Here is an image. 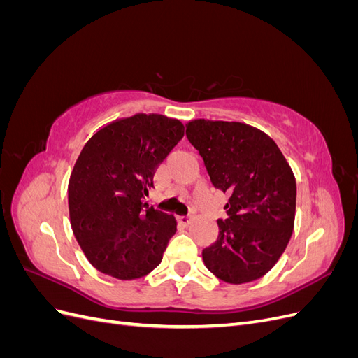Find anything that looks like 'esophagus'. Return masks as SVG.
<instances>
[{"label":"esophagus","instance_id":"1","mask_svg":"<svg viewBox=\"0 0 358 358\" xmlns=\"http://www.w3.org/2000/svg\"><path fill=\"white\" fill-rule=\"evenodd\" d=\"M178 220H179L183 225H189L191 221H192V216H191V215H180V216H178Z\"/></svg>","mask_w":358,"mask_h":358}]
</instances>
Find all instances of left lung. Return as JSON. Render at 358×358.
Here are the masks:
<instances>
[{"label":"left lung","mask_w":358,"mask_h":358,"mask_svg":"<svg viewBox=\"0 0 358 358\" xmlns=\"http://www.w3.org/2000/svg\"><path fill=\"white\" fill-rule=\"evenodd\" d=\"M215 188L229 194L218 239L203 249L210 272L229 284L264 276L291 239L296 178L278 145L242 122L196 119L187 124Z\"/></svg>","instance_id":"left-lung-1"}]
</instances>
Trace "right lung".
I'll return each instance as SVG.
<instances>
[{
  "label": "right lung",
  "mask_w": 358,
  "mask_h": 358,
  "mask_svg": "<svg viewBox=\"0 0 358 358\" xmlns=\"http://www.w3.org/2000/svg\"><path fill=\"white\" fill-rule=\"evenodd\" d=\"M182 137L178 119L137 113L103 127L83 146L69 180L70 222L101 273L131 280L161 263L176 220L143 199Z\"/></svg>",
  "instance_id": "obj_1"
}]
</instances>
